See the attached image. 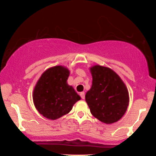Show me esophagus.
I'll return each mask as SVG.
<instances>
[{"label": "esophagus", "mask_w": 156, "mask_h": 156, "mask_svg": "<svg viewBox=\"0 0 156 156\" xmlns=\"http://www.w3.org/2000/svg\"><path fill=\"white\" fill-rule=\"evenodd\" d=\"M80 96H81L82 99H84V98H85V94H84V92H80Z\"/></svg>", "instance_id": "1"}]
</instances>
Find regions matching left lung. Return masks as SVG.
Returning a JSON list of instances; mask_svg holds the SVG:
<instances>
[{
  "label": "left lung",
  "mask_w": 156,
  "mask_h": 156,
  "mask_svg": "<svg viewBox=\"0 0 156 156\" xmlns=\"http://www.w3.org/2000/svg\"><path fill=\"white\" fill-rule=\"evenodd\" d=\"M92 85L85 100L91 114L100 122H118L126 112L129 103L128 89L114 71L99 65L89 68Z\"/></svg>",
  "instance_id": "obj_1"
}]
</instances>
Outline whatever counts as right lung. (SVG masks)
Instances as JSON below:
<instances>
[{
	"instance_id": "1",
	"label": "right lung",
	"mask_w": 156,
	"mask_h": 156,
	"mask_svg": "<svg viewBox=\"0 0 156 156\" xmlns=\"http://www.w3.org/2000/svg\"><path fill=\"white\" fill-rule=\"evenodd\" d=\"M70 72L65 66L57 65L42 73L34 87L32 97L36 109L49 120L67 114L73 105L81 99L67 79Z\"/></svg>"
}]
</instances>
